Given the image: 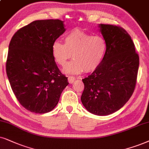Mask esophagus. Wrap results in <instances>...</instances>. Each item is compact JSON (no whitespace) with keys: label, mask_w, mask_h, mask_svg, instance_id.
Here are the masks:
<instances>
[{"label":"esophagus","mask_w":149,"mask_h":149,"mask_svg":"<svg viewBox=\"0 0 149 149\" xmlns=\"http://www.w3.org/2000/svg\"><path fill=\"white\" fill-rule=\"evenodd\" d=\"M75 80H76L75 77H73V76H69L68 77V82H69V83H71V84L73 83V82H74Z\"/></svg>","instance_id":"esophagus-1"}]
</instances>
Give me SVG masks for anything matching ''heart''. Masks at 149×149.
<instances>
[{
    "label": "heart",
    "mask_w": 149,
    "mask_h": 149,
    "mask_svg": "<svg viewBox=\"0 0 149 149\" xmlns=\"http://www.w3.org/2000/svg\"><path fill=\"white\" fill-rule=\"evenodd\" d=\"M107 51V43L101 36H92L76 29L65 37V45L56 41L52 52L58 65L64 66L72 56L73 60L64 67L66 73L91 72L101 63Z\"/></svg>",
    "instance_id": "obj_1"
}]
</instances>
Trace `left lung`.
<instances>
[{"label": "left lung", "mask_w": 149, "mask_h": 149, "mask_svg": "<svg viewBox=\"0 0 149 149\" xmlns=\"http://www.w3.org/2000/svg\"><path fill=\"white\" fill-rule=\"evenodd\" d=\"M107 43L100 65L82 79L81 96L88 111L97 116L115 113L127 102L134 91L139 68V56L126 30L112 24H99Z\"/></svg>", "instance_id": "obj_1"}]
</instances>
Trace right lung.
<instances>
[{
	"label": "right lung",
	"instance_id": "add662e5",
	"mask_svg": "<svg viewBox=\"0 0 149 149\" xmlns=\"http://www.w3.org/2000/svg\"><path fill=\"white\" fill-rule=\"evenodd\" d=\"M65 30L61 20H35L18 29L10 41L7 75L17 100L29 111H52L69 84L52 52L54 42Z\"/></svg>",
	"mask_w": 149,
	"mask_h": 149
}]
</instances>
